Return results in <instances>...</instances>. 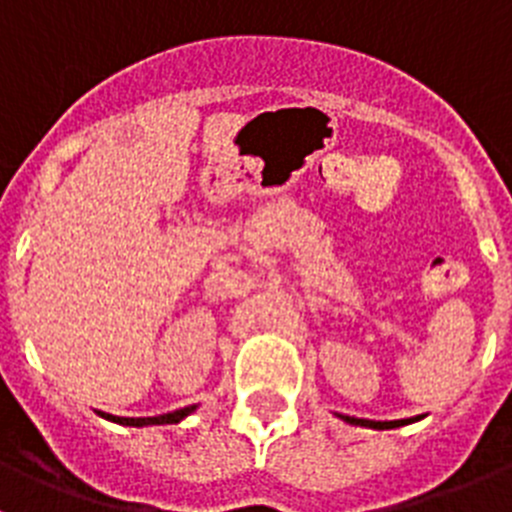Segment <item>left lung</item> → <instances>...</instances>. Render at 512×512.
Returning <instances> with one entry per match:
<instances>
[{"label":"left lung","instance_id":"1","mask_svg":"<svg viewBox=\"0 0 512 512\" xmlns=\"http://www.w3.org/2000/svg\"><path fill=\"white\" fill-rule=\"evenodd\" d=\"M338 418L346 420V423L351 425H364V428H374V431H390V428H400V425H408V423H415L418 418H402V420H366V418H351V415H341L338 413Z\"/></svg>","mask_w":512,"mask_h":512}]
</instances>
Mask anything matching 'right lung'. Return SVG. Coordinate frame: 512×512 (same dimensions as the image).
Segmentation results:
<instances>
[{
    "instance_id": "obj_1",
    "label": "right lung",
    "mask_w": 512,
    "mask_h": 512,
    "mask_svg": "<svg viewBox=\"0 0 512 512\" xmlns=\"http://www.w3.org/2000/svg\"><path fill=\"white\" fill-rule=\"evenodd\" d=\"M197 408H200V405H187V408H182V410H174V413H164V415H153V418H117V415L102 413V410H97V413L102 415L104 420H112V423L130 425V428H146V425H171V423H182V420L187 418V415H192Z\"/></svg>"
}]
</instances>
